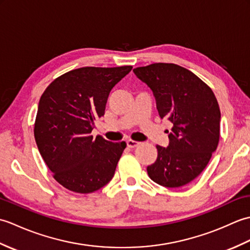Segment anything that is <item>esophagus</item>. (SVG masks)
Returning a JSON list of instances; mask_svg holds the SVG:
<instances>
[{
  "label": "esophagus",
  "instance_id": "esophagus-1",
  "mask_svg": "<svg viewBox=\"0 0 250 250\" xmlns=\"http://www.w3.org/2000/svg\"><path fill=\"white\" fill-rule=\"evenodd\" d=\"M140 143L139 142H135V141H126V146H128L129 148H135L136 146H139Z\"/></svg>",
  "mask_w": 250,
  "mask_h": 250
}]
</instances>
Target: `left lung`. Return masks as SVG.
Segmentation results:
<instances>
[{"label": "left lung", "mask_w": 250, "mask_h": 250, "mask_svg": "<svg viewBox=\"0 0 250 250\" xmlns=\"http://www.w3.org/2000/svg\"><path fill=\"white\" fill-rule=\"evenodd\" d=\"M133 72L150 88L159 116L173 125L167 147L157 145V160L147 173L163 187H182L199 176L218 146V102L198 76L173 63H153Z\"/></svg>", "instance_id": "left-lung-1"}]
</instances>
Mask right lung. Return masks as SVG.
Masks as SVG:
<instances>
[{
  "instance_id": "1",
  "label": "right lung",
  "mask_w": 250,
  "mask_h": 250,
  "mask_svg": "<svg viewBox=\"0 0 250 250\" xmlns=\"http://www.w3.org/2000/svg\"><path fill=\"white\" fill-rule=\"evenodd\" d=\"M132 66L82 67L55 79L42 94L34 125L40 153L54 177L77 193L108 184L125 143L91 135L109 92Z\"/></svg>"
}]
</instances>
